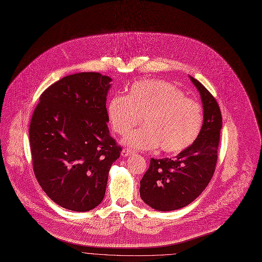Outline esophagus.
Wrapping results in <instances>:
<instances>
[{
	"label": "esophagus",
	"instance_id": "obj_1",
	"mask_svg": "<svg viewBox=\"0 0 262 262\" xmlns=\"http://www.w3.org/2000/svg\"><path fill=\"white\" fill-rule=\"evenodd\" d=\"M134 153H135V151L132 150V149H128V148H125V149H123V150L121 151V155L124 156V157H127V156H129V155H133Z\"/></svg>",
	"mask_w": 262,
	"mask_h": 262
}]
</instances>
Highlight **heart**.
<instances>
[{
    "label": "heart",
    "mask_w": 262,
    "mask_h": 262,
    "mask_svg": "<svg viewBox=\"0 0 262 262\" xmlns=\"http://www.w3.org/2000/svg\"><path fill=\"white\" fill-rule=\"evenodd\" d=\"M112 129L126 135L140 122L143 126L129 133L123 142L140 150L158 147L178 153L194 143L204 124L201 105L165 80L147 79L132 84L127 96L114 95L107 103Z\"/></svg>",
    "instance_id": "1"
}]
</instances>
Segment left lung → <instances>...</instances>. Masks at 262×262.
I'll return each instance as SVG.
<instances>
[{
	"mask_svg": "<svg viewBox=\"0 0 262 262\" xmlns=\"http://www.w3.org/2000/svg\"><path fill=\"white\" fill-rule=\"evenodd\" d=\"M189 78L202 98L204 124L194 143L175 158L150 159L140 182V195L157 211L178 210L192 203L208 186L217 163L222 127L220 108L201 82Z\"/></svg>",
	"mask_w": 262,
	"mask_h": 262,
	"instance_id": "obj_1",
	"label": "left lung"
}]
</instances>
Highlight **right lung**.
<instances>
[{"mask_svg": "<svg viewBox=\"0 0 262 262\" xmlns=\"http://www.w3.org/2000/svg\"><path fill=\"white\" fill-rule=\"evenodd\" d=\"M112 79L96 72L69 75L41 95L30 124L36 178L60 207L99 206L109 170L122 150L110 136L106 101Z\"/></svg>", "mask_w": 262, "mask_h": 262, "instance_id": "right-lung-1", "label": "right lung"}]
</instances>
